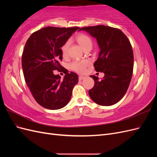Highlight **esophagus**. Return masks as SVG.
I'll return each instance as SVG.
<instances>
[{"mask_svg": "<svg viewBox=\"0 0 157 157\" xmlns=\"http://www.w3.org/2000/svg\"><path fill=\"white\" fill-rule=\"evenodd\" d=\"M85 78V77H84V76H79L78 77V79L80 80H83V79H84Z\"/></svg>", "mask_w": 157, "mask_h": 157, "instance_id": "34e87169", "label": "esophagus"}]
</instances>
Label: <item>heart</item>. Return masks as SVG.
<instances>
[{
    "label": "heart",
    "instance_id": "1",
    "mask_svg": "<svg viewBox=\"0 0 157 157\" xmlns=\"http://www.w3.org/2000/svg\"><path fill=\"white\" fill-rule=\"evenodd\" d=\"M76 40L82 47L84 50H86L88 48H92V40L89 36L85 34H79L76 36ZM71 44V41L69 40L66 41L63 45L61 46V50L63 56L67 55L68 50ZM90 64V61L88 59L84 60H75L71 64V68L73 71H77L78 73H84L86 68Z\"/></svg>",
    "mask_w": 157,
    "mask_h": 157
}]
</instances>
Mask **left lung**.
I'll use <instances>...</instances> for the list:
<instances>
[{
	"mask_svg": "<svg viewBox=\"0 0 157 157\" xmlns=\"http://www.w3.org/2000/svg\"><path fill=\"white\" fill-rule=\"evenodd\" d=\"M81 30L96 39L100 51L94 69L105 74L101 80L90 76L95 83L89 90V96L98 105H113L124 97L131 81L134 68L132 45L122 31L116 28L96 25L84 27Z\"/></svg>",
	"mask_w": 157,
	"mask_h": 157,
	"instance_id": "obj_1",
	"label": "left lung"
}]
</instances>
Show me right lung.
I'll list each match as a JSON object with an SVG mask.
<instances>
[{"instance_id": "right-lung-1", "label": "right lung", "mask_w": 157, "mask_h": 157, "mask_svg": "<svg viewBox=\"0 0 157 157\" xmlns=\"http://www.w3.org/2000/svg\"><path fill=\"white\" fill-rule=\"evenodd\" d=\"M80 28L46 27L33 33L27 40L21 64L27 85L36 102L51 110L64 107L69 102L78 75L66 73L63 79L53 71L65 69L61 48Z\"/></svg>"}]
</instances>
